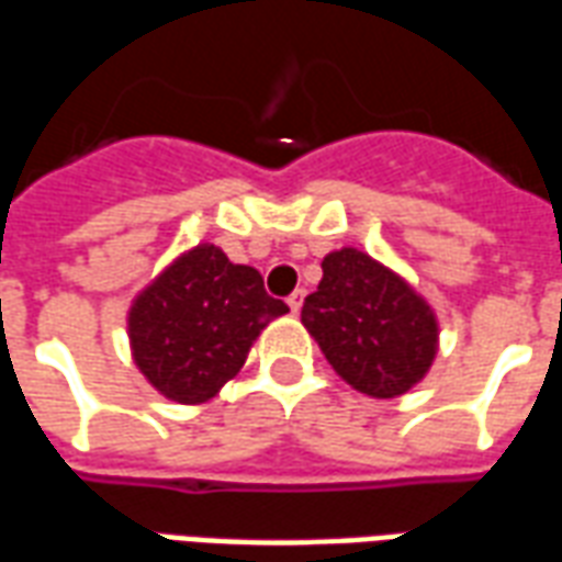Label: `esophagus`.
Listing matches in <instances>:
<instances>
[{
    "label": "esophagus",
    "instance_id": "34e87169",
    "mask_svg": "<svg viewBox=\"0 0 562 562\" xmlns=\"http://www.w3.org/2000/svg\"><path fill=\"white\" fill-rule=\"evenodd\" d=\"M285 304H289V310H292V313H297V310H301V304H304V292H301V289H297V292H292Z\"/></svg>",
    "mask_w": 562,
    "mask_h": 562
}]
</instances>
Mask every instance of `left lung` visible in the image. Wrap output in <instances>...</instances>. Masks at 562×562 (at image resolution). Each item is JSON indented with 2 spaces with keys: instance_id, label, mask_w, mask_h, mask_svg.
<instances>
[{
  "instance_id": "1",
  "label": "left lung",
  "mask_w": 562,
  "mask_h": 562,
  "mask_svg": "<svg viewBox=\"0 0 562 562\" xmlns=\"http://www.w3.org/2000/svg\"><path fill=\"white\" fill-rule=\"evenodd\" d=\"M301 322L328 364L370 397L406 394L434 364V310L397 273L358 249L325 256L322 282L306 294Z\"/></svg>"
}]
</instances>
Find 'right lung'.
Masks as SVG:
<instances>
[{
  "instance_id": "right-lung-1",
  "label": "right lung",
  "mask_w": 562,
  "mask_h": 562,
  "mask_svg": "<svg viewBox=\"0 0 562 562\" xmlns=\"http://www.w3.org/2000/svg\"><path fill=\"white\" fill-rule=\"evenodd\" d=\"M289 306L265 292L256 268L195 246L161 270L128 310L132 355L168 401L204 403L237 376L261 328Z\"/></svg>"
}]
</instances>
